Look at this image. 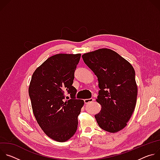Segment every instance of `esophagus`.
Instances as JSON below:
<instances>
[{
  "label": "esophagus",
  "mask_w": 160,
  "mask_h": 160,
  "mask_svg": "<svg viewBox=\"0 0 160 160\" xmlns=\"http://www.w3.org/2000/svg\"><path fill=\"white\" fill-rule=\"evenodd\" d=\"M94 101V99L93 98H90V99H84V102L85 104H88L89 102H93Z\"/></svg>",
  "instance_id": "obj_1"
}]
</instances>
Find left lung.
<instances>
[{"instance_id":"left-lung-1","label":"left lung","mask_w":160,"mask_h":160,"mask_svg":"<svg viewBox=\"0 0 160 160\" xmlns=\"http://www.w3.org/2000/svg\"><path fill=\"white\" fill-rule=\"evenodd\" d=\"M82 57L99 82L96 101L101 110L95 115L99 126L111 133L122 130L132 115L138 96L133 66L118 53L106 48Z\"/></svg>"}]
</instances>
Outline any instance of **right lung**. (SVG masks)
Wrapping results in <instances>:
<instances>
[{
    "instance_id": "add662e5",
    "label": "right lung",
    "mask_w": 160,
    "mask_h": 160,
    "mask_svg": "<svg viewBox=\"0 0 160 160\" xmlns=\"http://www.w3.org/2000/svg\"><path fill=\"white\" fill-rule=\"evenodd\" d=\"M81 54H58L38 67L28 88L35 119L48 137L58 142L69 140L78 127V116L84 101L77 99L72 86ZM71 94L65 99L64 92ZM67 99L69 97L66 98Z\"/></svg>"
}]
</instances>
